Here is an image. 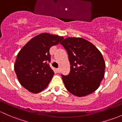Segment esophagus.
I'll use <instances>...</instances> for the list:
<instances>
[{
	"instance_id": "1",
	"label": "esophagus",
	"mask_w": 122,
	"mask_h": 122,
	"mask_svg": "<svg viewBox=\"0 0 122 122\" xmlns=\"http://www.w3.org/2000/svg\"><path fill=\"white\" fill-rule=\"evenodd\" d=\"M56 71H57V73H60V72H61V69H60V68H57V69H56Z\"/></svg>"
}]
</instances>
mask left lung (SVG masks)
<instances>
[{"label":"left lung","mask_w":122,"mask_h":122,"mask_svg":"<svg viewBox=\"0 0 122 122\" xmlns=\"http://www.w3.org/2000/svg\"><path fill=\"white\" fill-rule=\"evenodd\" d=\"M61 44L67 52L71 65L70 74L61 75L67 90L78 97L96 91L104 77L105 69L100 51L82 38H66Z\"/></svg>","instance_id":"1"}]
</instances>
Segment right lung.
<instances>
[{
    "label": "right lung",
    "mask_w": 122,
    "mask_h": 122,
    "mask_svg": "<svg viewBox=\"0 0 122 122\" xmlns=\"http://www.w3.org/2000/svg\"><path fill=\"white\" fill-rule=\"evenodd\" d=\"M63 37L42 33L29 41L17 55L14 65L18 80L30 92L37 94L45 89L54 75L49 66L51 47L58 44Z\"/></svg>",
    "instance_id": "1"
}]
</instances>
